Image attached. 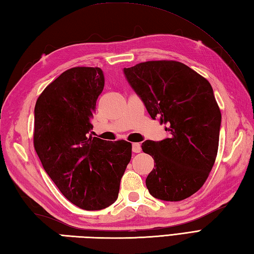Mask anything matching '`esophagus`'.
Wrapping results in <instances>:
<instances>
[{"instance_id":"1","label":"esophagus","mask_w":254,"mask_h":254,"mask_svg":"<svg viewBox=\"0 0 254 254\" xmlns=\"http://www.w3.org/2000/svg\"><path fill=\"white\" fill-rule=\"evenodd\" d=\"M132 150H133V153H141V150H142L141 144H139V143H133L132 144Z\"/></svg>"}]
</instances>
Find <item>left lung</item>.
<instances>
[{"label": "left lung", "instance_id": "1", "mask_svg": "<svg viewBox=\"0 0 254 254\" xmlns=\"http://www.w3.org/2000/svg\"><path fill=\"white\" fill-rule=\"evenodd\" d=\"M127 82L153 119L166 124L169 138L145 141L155 168L146 178L149 193L163 201H182L197 192L217 156L222 121L209 82L186 64L160 60L124 68Z\"/></svg>", "mask_w": 254, "mask_h": 254}]
</instances>
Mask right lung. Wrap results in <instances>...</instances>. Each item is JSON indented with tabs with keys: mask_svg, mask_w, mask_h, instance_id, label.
Listing matches in <instances>:
<instances>
[{
	"mask_svg": "<svg viewBox=\"0 0 254 254\" xmlns=\"http://www.w3.org/2000/svg\"><path fill=\"white\" fill-rule=\"evenodd\" d=\"M104 86L99 67H72L47 86L35 106L38 157L63 195L86 210L116 202L132 156V144L124 139L88 136Z\"/></svg>",
	"mask_w": 254,
	"mask_h": 254,
	"instance_id": "right-lung-1",
	"label": "right lung"
}]
</instances>
